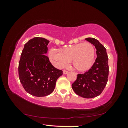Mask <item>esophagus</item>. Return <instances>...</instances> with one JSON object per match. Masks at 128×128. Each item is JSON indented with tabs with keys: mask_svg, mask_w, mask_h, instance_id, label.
Instances as JSON below:
<instances>
[{
	"mask_svg": "<svg viewBox=\"0 0 128 128\" xmlns=\"http://www.w3.org/2000/svg\"><path fill=\"white\" fill-rule=\"evenodd\" d=\"M62 73H63V74H67V73H68V71H67L66 70H63V71H62Z\"/></svg>",
	"mask_w": 128,
	"mask_h": 128,
	"instance_id": "34e87169",
	"label": "esophagus"
}]
</instances>
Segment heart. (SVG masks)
Instances as JSON below:
<instances>
[{
	"instance_id": "1",
	"label": "heart",
	"mask_w": 128,
	"mask_h": 128,
	"mask_svg": "<svg viewBox=\"0 0 128 128\" xmlns=\"http://www.w3.org/2000/svg\"><path fill=\"white\" fill-rule=\"evenodd\" d=\"M95 48L89 42L80 43L60 49L59 52L52 48L49 51L51 62L58 68L66 66L70 61L76 70L82 72L92 66L95 57Z\"/></svg>"
}]
</instances>
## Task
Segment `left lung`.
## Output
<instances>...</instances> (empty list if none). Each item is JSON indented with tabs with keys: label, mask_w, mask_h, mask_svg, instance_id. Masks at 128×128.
<instances>
[{
	"label": "left lung",
	"mask_w": 128,
	"mask_h": 128,
	"mask_svg": "<svg viewBox=\"0 0 128 128\" xmlns=\"http://www.w3.org/2000/svg\"><path fill=\"white\" fill-rule=\"evenodd\" d=\"M94 45L97 57L89 70L77 74V80L72 85L75 93L85 98H92L100 95L107 85L109 74L108 58L106 49L94 38H85Z\"/></svg>",
	"instance_id": "1"
}]
</instances>
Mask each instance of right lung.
<instances>
[{"label":"right lung","instance_id":"1","mask_svg":"<svg viewBox=\"0 0 128 128\" xmlns=\"http://www.w3.org/2000/svg\"><path fill=\"white\" fill-rule=\"evenodd\" d=\"M50 41L35 37L24 45L18 64V77L26 92L33 96L48 95L55 89L62 71L55 68L44 54Z\"/></svg>","mask_w":128,"mask_h":128}]
</instances>
